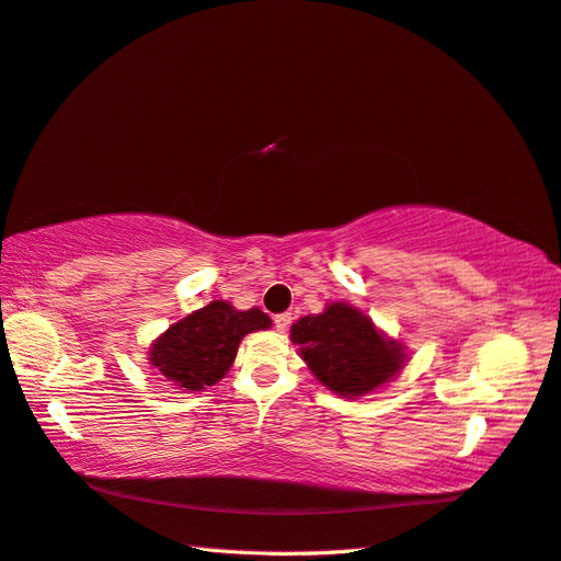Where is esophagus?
Listing matches in <instances>:
<instances>
[{
	"mask_svg": "<svg viewBox=\"0 0 561 561\" xmlns=\"http://www.w3.org/2000/svg\"><path fill=\"white\" fill-rule=\"evenodd\" d=\"M290 314H278L276 319H273V323H276V329L280 331V333H285V331H288V327H290Z\"/></svg>",
	"mask_w": 561,
	"mask_h": 561,
	"instance_id": "esophagus-1",
	"label": "esophagus"
}]
</instances>
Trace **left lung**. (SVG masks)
<instances>
[{
    "mask_svg": "<svg viewBox=\"0 0 561 561\" xmlns=\"http://www.w3.org/2000/svg\"><path fill=\"white\" fill-rule=\"evenodd\" d=\"M290 341L314 379L351 401L377 393L408 363L405 345L347 302H329L321 314L297 319Z\"/></svg>",
    "mask_w": 561,
    "mask_h": 561,
    "instance_id": "obj_1",
    "label": "left lung"
}]
</instances>
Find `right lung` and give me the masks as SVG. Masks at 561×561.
I'll list each match as a JSON object with an SVG mask.
<instances>
[{
  "mask_svg": "<svg viewBox=\"0 0 561 561\" xmlns=\"http://www.w3.org/2000/svg\"><path fill=\"white\" fill-rule=\"evenodd\" d=\"M266 329L271 319L259 307L214 300L160 333L148 347V365L172 389L206 391L228 375L244 335Z\"/></svg>",
  "mask_w": 561,
  "mask_h": 561,
  "instance_id": "right-lung-1",
  "label": "right lung"
}]
</instances>
